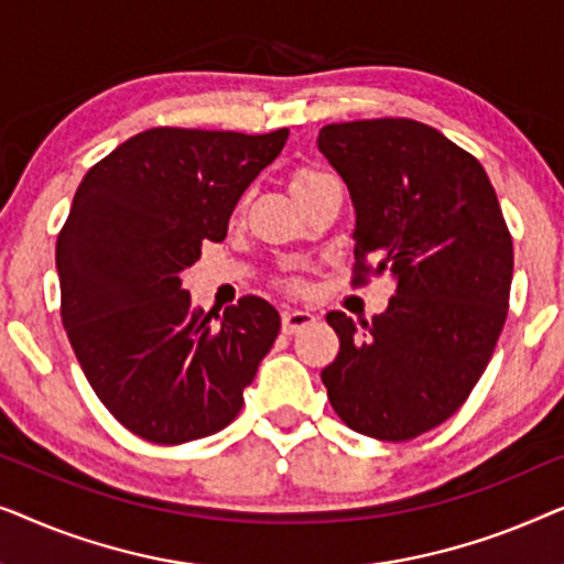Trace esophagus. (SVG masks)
Segmentation results:
<instances>
[{
	"label": "esophagus",
	"mask_w": 564,
	"mask_h": 564,
	"mask_svg": "<svg viewBox=\"0 0 564 564\" xmlns=\"http://www.w3.org/2000/svg\"><path fill=\"white\" fill-rule=\"evenodd\" d=\"M313 321H315V315L307 311H284L282 313V330L288 336H292V334H297V330H303L305 326H311Z\"/></svg>",
	"instance_id": "34e87169"
}]
</instances>
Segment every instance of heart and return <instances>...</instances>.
<instances>
[{
    "instance_id": "b5f03b06",
    "label": "heart",
    "mask_w": 564,
    "mask_h": 564,
    "mask_svg": "<svg viewBox=\"0 0 564 564\" xmlns=\"http://www.w3.org/2000/svg\"><path fill=\"white\" fill-rule=\"evenodd\" d=\"M328 172H321V169H311V166H305V169H297L295 174H292V189H297V187H305V184H311V182H315V180H321V176H326ZM292 288H295V282H290Z\"/></svg>"
}]
</instances>
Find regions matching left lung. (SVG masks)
Returning <instances> with one entry per match:
<instances>
[{"label": "left lung", "instance_id": "left-lung-1", "mask_svg": "<svg viewBox=\"0 0 564 564\" xmlns=\"http://www.w3.org/2000/svg\"><path fill=\"white\" fill-rule=\"evenodd\" d=\"M318 149L357 210L351 284L382 274L398 282L372 321L326 315L341 346L321 380L346 426L408 442L459 411L496 351L511 297V230L480 161L426 122H334Z\"/></svg>", "mask_w": 564, "mask_h": 564}]
</instances>
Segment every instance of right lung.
I'll return each mask as SVG.
<instances>
[{"label": "right lung", "mask_w": 564, "mask_h": 564, "mask_svg": "<svg viewBox=\"0 0 564 564\" xmlns=\"http://www.w3.org/2000/svg\"><path fill=\"white\" fill-rule=\"evenodd\" d=\"M290 130L151 128L84 176L58 234L61 321L102 405L153 444L226 429L280 334V313L243 295L213 313L182 272L223 241L238 197Z\"/></svg>", "instance_id": "obj_1"}]
</instances>
